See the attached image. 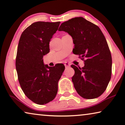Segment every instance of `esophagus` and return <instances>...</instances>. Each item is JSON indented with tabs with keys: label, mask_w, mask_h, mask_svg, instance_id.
I'll list each match as a JSON object with an SVG mask.
<instances>
[{
	"label": "esophagus",
	"mask_w": 125,
	"mask_h": 125,
	"mask_svg": "<svg viewBox=\"0 0 125 125\" xmlns=\"http://www.w3.org/2000/svg\"><path fill=\"white\" fill-rule=\"evenodd\" d=\"M64 66H65V67H66V68H67V67H70V63H67V62H66V63H64Z\"/></svg>",
	"instance_id": "esophagus-1"
}]
</instances>
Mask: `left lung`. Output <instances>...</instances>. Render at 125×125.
Wrapping results in <instances>:
<instances>
[{"label":"left lung","instance_id":"1","mask_svg":"<svg viewBox=\"0 0 125 125\" xmlns=\"http://www.w3.org/2000/svg\"><path fill=\"white\" fill-rule=\"evenodd\" d=\"M59 31L68 33L73 39V53L84 61V66L74 65L72 81L78 94L86 99L98 97L104 92L111 77L112 57L106 39L98 26L83 17L61 24Z\"/></svg>","mask_w":125,"mask_h":125}]
</instances>
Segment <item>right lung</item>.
<instances>
[{
    "label": "right lung",
    "mask_w": 125,
    "mask_h": 125,
    "mask_svg": "<svg viewBox=\"0 0 125 125\" xmlns=\"http://www.w3.org/2000/svg\"><path fill=\"white\" fill-rule=\"evenodd\" d=\"M60 23H33L23 31L18 45L15 67L19 84L25 96L38 104L54 100L64 71L62 63L49 67L43 59L49 52V42Z\"/></svg>",
    "instance_id": "1"
}]
</instances>
